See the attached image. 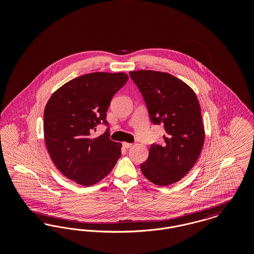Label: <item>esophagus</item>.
Segmentation results:
<instances>
[{
	"label": "esophagus",
	"instance_id": "obj_1",
	"mask_svg": "<svg viewBox=\"0 0 254 254\" xmlns=\"http://www.w3.org/2000/svg\"><path fill=\"white\" fill-rule=\"evenodd\" d=\"M123 145H124V147H126V148H129V147L132 146V144H130V143H123Z\"/></svg>",
	"mask_w": 254,
	"mask_h": 254
}]
</instances>
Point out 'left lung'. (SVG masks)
Returning <instances> with one entry per match:
<instances>
[{
    "label": "left lung",
    "mask_w": 254,
    "mask_h": 254,
    "mask_svg": "<svg viewBox=\"0 0 254 254\" xmlns=\"http://www.w3.org/2000/svg\"><path fill=\"white\" fill-rule=\"evenodd\" d=\"M129 75L144 97L150 120L165 127V145H152L141 165L145 178L164 187L180 181L202 151L205 129L193 89L175 76L155 70Z\"/></svg>",
    "instance_id": "8db88e82"
}]
</instances>
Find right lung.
I'll return each instance as SVG.
<instances>
[{"instance_id": "obj_1", "label": "right lung", "mask_w": 254, "mask_h": 254, "mask_svg": "<svg viewBox=\"0 0 254 254\" xmlns=\"http://www.w3.org/2000/svg\"><path fill=\"white\" fill-rule=\"evenodd\" d=\"M125 72H92L62 85L44 112V135L49 156L68 179L89 187L103 180L121 156V143L109 131L91 137L106 121L113 95L127 83Z\"/></svg>"}]
</instances>
